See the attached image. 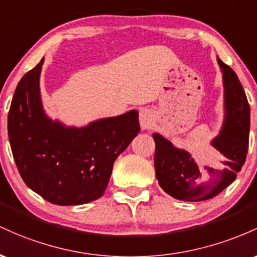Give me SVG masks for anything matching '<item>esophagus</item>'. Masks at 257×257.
Returning <instances> with one entry per match:
<instances>
[{
  "label": "esophagus",
  "mask_w": 257,
  "mask_h": 257,
  "mask_svg": "<svg viewBox=\"0 0 257 257\" xmlns=\"http://www.w3.org/2000/svg\"><path fill=\"white\" fill-rule=\"evenodd\" d=\"M140 123L143 130H151L154 125V115L149 109H142L140 113Z\"/></svg>",
  "instance_id": "34e87169"
}]
</instances>
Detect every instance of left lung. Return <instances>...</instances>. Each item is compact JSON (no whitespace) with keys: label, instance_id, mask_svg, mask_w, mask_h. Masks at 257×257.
Instances as JSON below:
<instances>
[{"label":"left lung","instance_id":"1","mask_svg":"<svg viewBox=\"0 0 257 257\" xmlns=\"http://www.w3.org/2000/svg\"><path fill=\"white\" fill-rule=\"evenodd\" d=\"M223 75L224 122L220 135L212 140L221 163L198 165L188 152L170 141L153 135L155 142L154 166L157 180L167 194L178 200L201 201L214 198L237 178L249 148L250 106L237 74L217 59Z\"/></svg>","mask_w":257,"mask_h":257}]
</instances>
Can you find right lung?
Returning <instances> with one entry per match:
<instances>
[{
	"instance_id": "add662e5",
	"label": "right lung",
	"mask_w": 257,
	"mask_h": 257,
	"mask_svg": "<svg viewBox=\"0 0 257 257\" xmlns=\"http://www.w3.org/2000/svg\"><path fill=\"white\" fill-rule=\"evenodd\" d=\"M43 58L22 77L8 113V137L23 181L56 205H80L104 194L114 161L140 132L138 111L85 127L48 119L40 98Z\"/></svg>"
}]
</instances>
